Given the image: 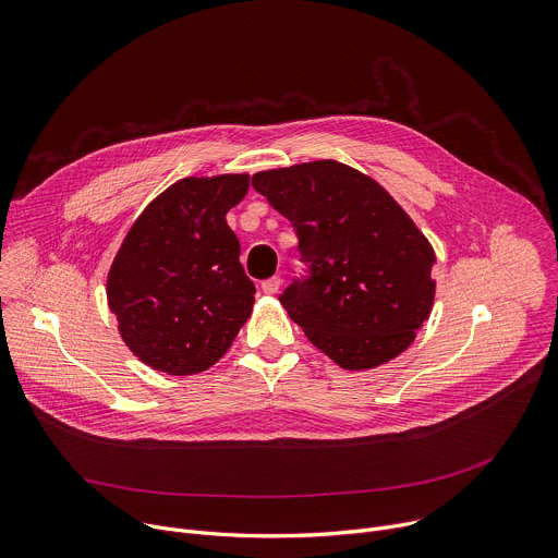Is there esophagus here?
<instances>
[{
    "instance_id": "esophagus-1",
    "label": "esophagus",
    "mask_w": 558,
    "mask_h": 558,
    "mask_svg": "<svg viewBox=\"0 0 558 558\" xmlns=\"http://www.w3.org/2000/svg\"><path fill=\"white\" fill-rule=\"evenodd\" d=\"M280 284H282V280H280V276H274V278H267L265 282H263V291L265 293H278L280 291Z\"/></svg>"
}]
</instances>
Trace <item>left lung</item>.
Instances as JSON below:
<instances>
[{"label":"left lung","instance_id":"8db88e82","mask_svg":"<svg viewBox=\"0 0 558 558\" xmlns=\"http://www.w3.org/2000/svg\"><path fill=\"white\" fill-rule=\"evenodd\" d=\"M252 185L295 229L306 274L280 302L308 342L347 371L407 351L435 300V252L411 216L338 161L258 172Z\"/></svg>","mask_w":558,"mask_h":558}]
</instances>
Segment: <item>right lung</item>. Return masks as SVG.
<instances>
[{
  "label": "right lung",
  "instance_id": "add662e5",
  "mask_svg": "<svg viewBox=\"0 0 558 558\" xmlns=\"http://www.w3.org/2000/svg\"><path fill=\"white\" fill-rule=\"evenodd\" d=\"M247 174L183 179L128 231L108 274V304L130 351L168 375L209 368L247 323L256 287L225 214Z\"/></svg>",
  "mask_w": 558,
  "mask_h": 558
}]
</instances>
